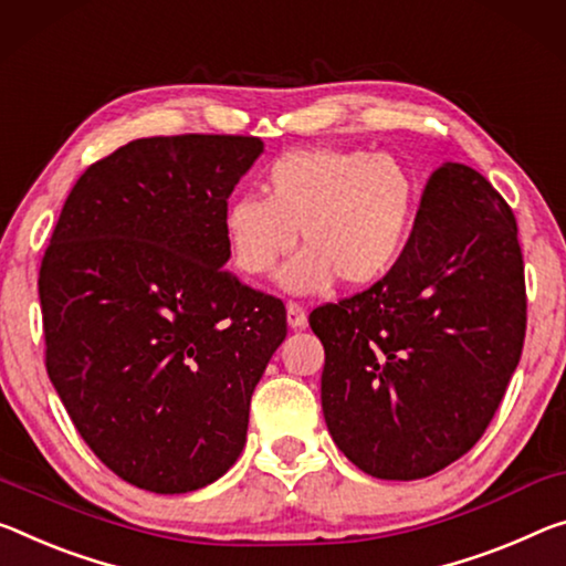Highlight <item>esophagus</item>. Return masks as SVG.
Instances as JSON below:
<instances>
[{
    "mask_svg": "<svg viewBox=\"0 0 566 566\" xmlns=\"http://www.w3.org/2000/svg\"><path fill=\"white\" fill-rule=\"evenodd\" d=\"M286 322H290L292 329L307 327V312H304L300 302H286Z\"/></svg>",
    "mask_w": 566,
    "mask_h": 566,
    "instance_id": "1",
    "label": "esophagus"
}]
</instances>
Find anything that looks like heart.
Here are the masks:
<instances>
[{
  "label": "heart",
  "instance_id": "1",
  "mask_svg": "<svg viewBox=\"0 0 566 566\" xmlns=\"http://www.w3.org/2000/svg\"><path fill=\"white\" fill-rule=\"evenodd\" d=\"M264 201L241 196L221 217L227 249L241 274L274 272L297 244L307 247L284 266L290 292H319L343 280L367 286L388 276L406 254L418 211V186L390 154L312 148L276 158L262 181Z\"/></svg>",
  "mask_w": 566,
  "mask_h": 566
}]
</instances>
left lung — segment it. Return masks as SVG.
Masks as SVG:
<instances>
[{
  "label": "left lung",
  "instance_id": "obj_1",
  "mask_svg": "<svg viewBox=\"0 0 566 566\" xmlns=\"http://www.w3.org/2000/svg\"><path fill=\"white\" fill-rule=\"evenodd\" d=\"M310 327L325 345L322 412L339 451L375 479L433 476L476 446L522 357L514 211L479 170L443 164L396 269L312 310Z\"/></svg>",
  "mask_w": 566,
  "mask_h": 566
}]
</instances>
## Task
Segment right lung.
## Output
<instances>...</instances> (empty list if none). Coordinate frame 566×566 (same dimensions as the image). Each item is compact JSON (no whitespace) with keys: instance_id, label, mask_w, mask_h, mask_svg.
Listing matches in <instances>:
<instances>
[{"instance_id":"obj_1","label":"right lung","mask_w":566,"mask_h":566,"mask_svg":"<svg viewBox=\"0 0 566 566\" xmlns=\"http://www.w3.org/2000/svg\"><path fill=\"white\" fill-rule=\"evenodd\" d=\"M262 150L251 136L133 140L77 178L42 256L50 380L138 489L196 491L234 465L286 337L282 300L223 269V209Z\"/></svg>"}]
</instances>
